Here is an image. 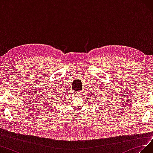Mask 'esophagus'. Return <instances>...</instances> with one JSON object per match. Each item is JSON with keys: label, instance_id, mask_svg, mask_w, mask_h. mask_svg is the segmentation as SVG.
Instances as JSON below:
<instances>
[{"label": "esophagus", "instance_id": "34e87169", "mask_svg": "<svg viewBox=\"0 0 153 153\" xmlns=\"http://www.w3.org/2000/svg\"><path fill=\"white\" fill-rule=\"evenodd\" d=\"M76 93H77V94H80L79 92H76Z\"/></svg>", "mask_w": 153, "mask_h": 153}]
</instances>
